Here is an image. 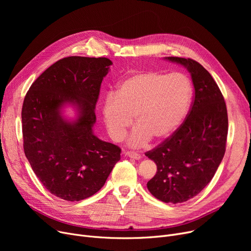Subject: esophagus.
I'll use <instances>...</instances> for the list:
<instances>
[{
	"mask_svg": "<svg viewBox=\"0 0 251 251\" xmlns=\"http://www.w3.org/2000/svg\"><path fill=\"white\" fill-rule=\"evenodd\" d=\"M125 155L131 157V159H134V160H140L141 159V155L139 153H136V152H133V151H127L125 153Z\"/></svg>",
	"mask_w": 251,
	"mask_h": 251,
	"instance_id": "esophagus-1",
	"label": "esophagus"
}]
</instances>
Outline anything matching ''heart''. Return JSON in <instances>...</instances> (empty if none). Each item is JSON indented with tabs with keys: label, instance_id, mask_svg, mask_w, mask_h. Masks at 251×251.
Returning a JSON list of instances; mask_svg holds the SVG:
<instances>
[{
	"label": "heart",
	"instance_id": "obj_1",
	"mask_svg": "<svg viewBox=\"0 0 251 251\" xmlns=\"http://www.w3.org/2000/svg\"><path fill=\"white\" fill-rule=\"evenodd\" d=\"M192 100V84L183 73L142 71L118 84L115 94L105 97L102 121L114 141L123 139L133 118L129 138L133 148L151 139L161 142L172 136L185 120Z\"/></svg>",
	"mask_w": 251,
	"mask_h": 251
}]
</instances>
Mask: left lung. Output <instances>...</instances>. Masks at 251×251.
I'll use <instances>...</instances> for the list:
<instances>
[{
	"label": "left lung",
	"mask_w": 251,
	"mask_h": 251,
	"mask_svg": "<svg viewBox=\"0 0 251 251\" xmlns=\"http://www.w3.org/2000/svg\"><path fill=\"white\" fill-rule=\"evenodd\" d=\"M165 60L190 73L194 100L176 132L146 153L157 168L148 189L161 201L180 203L199 194L213 179L226 151L228 115L218 84L199 62L179 57Z\"/></svg>",
	"instance_id": "obj_1"
}]
</instances>
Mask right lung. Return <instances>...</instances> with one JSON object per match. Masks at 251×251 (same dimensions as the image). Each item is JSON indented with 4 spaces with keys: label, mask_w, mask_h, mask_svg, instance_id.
Listing matches in <instances>:
<instances>
[{
    "label": "right lung",
    "mask_w": 251,
    "mask_h": 251,
    "mask_svg": "<svg viewBox=\"0 0 251 251\" xmlns=\"http://www.w3.org/2000/svg\"><path fill=\"white\" fill-rule=\"evenodd\" d=\"M108 58L68 57L37 77L25 96L21 119L23 149L34 174L59 199L79 201L107 181L121 150L94 134L96 105ZM70 105L75 118H66Z\"/></svg>",
    "instance_id": "1"
}]
</instances>
